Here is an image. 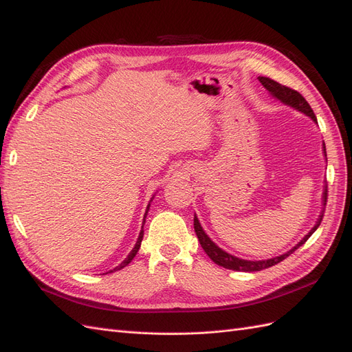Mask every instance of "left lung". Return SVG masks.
<instances>
[{"label":"left lung","instance_id":"obj_1","mask_svg":"<svg viewBox=\"0 0 352 352\" xmlns=\"http://www.w3.org/2000/svg\"><path fill=\"white\" fill-rule=\"evenodd\" d=\"M258 80H260V83H262V85L269 90V92H270L272 95H274L275 98H278L279 100H282L283 104L291 105L292 108H296V109L304 112L305 116H309L310 118H313V121L317 122V118H316V116H314V112H313L311 107L309 105V102L305 100L304 96H302L300 92H297V90H294V89H291V87H288V86H283V85H280V83H278V82H275V80H272V78H269V77H258ZM323 147H324V144H323ZM323 151H324V153H326V147H324ZM323 199H324V201H327V187L324 188ZM324 205H326V203H324ZM322 219H323V213L320 214L319 221H317L316 226L309 232V235H305V236L302 238V240H301L296 247L292 248V250H289L288 253L282 254V256H278V257H275V258L258 260V262H250V260L238 258V257H235V256H231V254H228L226 252L221 250V248H219L217 244H214V243L210 240V238L205 234V231H203V228L200 226V223H199V221H197L196 217H195V231H196V235H197L199 241H200V245L203 247V250L206 252V254H208L217 265H219V266H222V267H225V269H231V270L257 272V270H263V269H267V267H272V266H275V265L280 263L282 260H285L289 254H292L294 252H296L297 248L301 247L305 241H307L309 238L311 236V234H313L317 228H319V225H320Z\"/></svg>","mask_w":352,"mask_h":352}]
</instances>
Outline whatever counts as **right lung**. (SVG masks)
Instances as JSON below:
<instances>
[{
	"label": "right lung",
	"mask_w": 352,
	"mask_h": 352,
	"mask_svg": "<svg viewBox=\"0 0 352 352\" xmlns=\"http://www.w3.org/2000/svg\"><path fill=\"white\" fill-rule=\"evenodd\" d=\"M151 206V205H149ZM149 206H147V209H146V213H144V218H146V214H147V210H149ZM142 240H143V226H142V231H140V235H139V238H138V243H135V245H134V248L133 250L130 252V254L127 256V258L124 260V262L120 265V266H117V267H114L112 270H109V272H116V270H120V269H122V267H126L131 260L134 258V256L138 254V252H139V248H140V244H142Z\"/></svg>",
	"instance_id": "add662e5"
}]
</instances>
